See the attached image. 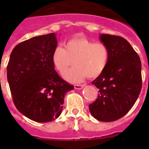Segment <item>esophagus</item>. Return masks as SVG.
<instances>
[{
  "label": "esophagus",
  "mask_w": 149,
  "mask_h": 149,
  "mask_svg": "<svg viewBox=\"0 0 149 149\" xmlns=\"http://www.w3.org/2000/svg\"><path fill=\"white\" fill-rule=\"evenodd\" d=\"M84 86V84H75V85H74V89H82Z\"/></svg>",
  "instance_id": "1"
}]
</instances>
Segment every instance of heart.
Segmentation results:
<instances>
[{"label":"heart","mask_w":149,"mask_h":149,"mask_svg":"<svg viewBox=\"0 0 149 149\" xmlns=\"http://www.w3.org/2000/svg\"><path fill=\"white\" fill-rule=\"evenodd\" d=\"M65 48L57 46L52 54V62L56 69L63 74L74 64L76 65L64 74L71 82H78L85 77L99 76L108 65L110 50L107 45L95 42L85 37H75L65 42Z\"/></svg>","instance_id":"heart-1"}]
</instances>
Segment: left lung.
<instances>
[{
  "label": "left lung",
  "instance_id": "1",
  "mask_svg": "<svg viewBox=\"0 0 149 149\" xmlns=\"http://www.w3.org/2000/svg\"><path fill=\"white\" fill-rule=\"evenodd\" d=\"M100 39L110 50L108 65L92 82L99 89L98 98L89 105L95 119L113 122L123 117L138 98L142 88L141 61L125 39L101 34Z\"/></svg>",
  "mask_w": 149,
  "mask_h": 149
}]
</instances>
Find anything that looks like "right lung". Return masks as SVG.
I'll return each instance as SVG.
<instances>
[{"label": "right lung", "mask_w": 149, "mask_h": 149, "mask_svg": "<svg viewBox=\"0 0 149 149\" xmlns=\"http://www.w3.org/2000/svg\"><path fill=\"white\" fill-rule=\"evenodd\" d=\"M56 34L35 36L13 48L7 65V80L13 102L20 113L38 122L61 114L65 93L74 89L55 71L52 54Z\"/></svg>", "instance_id": "add662e5"}]
</instances>
